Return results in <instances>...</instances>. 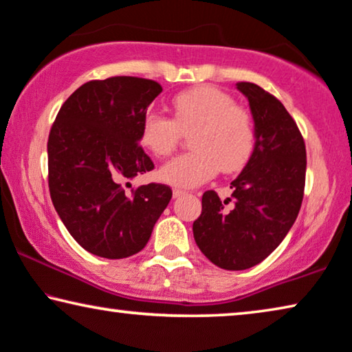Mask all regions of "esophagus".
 I'll return each instance as SVG.
<instances>
[{"instance_id":"1","label":"esophagus","mask_w":352,"mask_h":352,"mask_svg":"<svg viewBox=\"0 0 352 352\" xmlns=\"http://www.w3.org/2000/svg\"><path fill=\"white\" fill-rule=\"evenodd\" d=\"M172 194H174V197L175 199H178V197H182V196H185V191H183V190H178V188H175V190H174V192H172Z\"/></svg>"}]
</instances>
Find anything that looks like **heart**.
Returning <instances> with one entry per match:
<instances>
[{
	"label": "heart",
	"mask_w": 352,
	"mask_h": 352,
	"mask_svg": "<svg viewBox=\"0 0 352 352\" xmlns=\"http://www.w3.org/2000/svg\"><path fill=\"white\" fill-rule=\"evenodd\" d=\"M174 120L146 112L139 128V142L151 155L164 158L175 150L183 134H191L192 151L166 162L160 178L178 188H196L218 174H234L250 161L256 145L251 113L235 106L232 96L213 87H197L177 94Z\"/></svg>",
	"instance_id": "obj_1"
}]
</instances>
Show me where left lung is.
Masks as SVG:
<instances>
[{
	"label": "left lung",
	"instance_id": "left-lung-1",
	"mask_svg": "<svg viewBox=\"0 0 352 352\" xmlns=\"http://www.w3.org/2000/svg\"><path fill=\"white\" fill-rule=\"evenodd\" d=\"M256 126V145L243 170L230 183L232 197L202 196L192 224L199 250L214 265L245 270L264 261L296 221L305 188V142L289 112L256 83L239 82Z\"/></svg>",
	"mask_w": 352,
	"mask_h": 352
}]
</instances>
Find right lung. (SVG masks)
<instances>
[{"instance_id": "add662e5", "label": "right lung", "mask_w": 352, "mask_h": 352, "mask_svg": "<svg viewBox=\"0 0 352 352\" xmlns=\"http://www.w3.org/2000/svg\"><path fill=\"white\" fill-rule=\"evenodd\" d=\"M161 91L158 82L139 77L87 82L52 126V202L76 242L94 256L123 259L144 250L170 201L172 190L160 183L129 192L123 186L155 167L139 145V128Z\"/></svg>"}]
</instances>
